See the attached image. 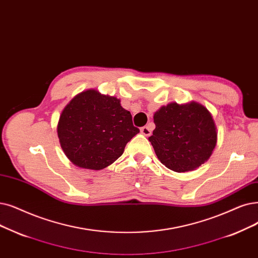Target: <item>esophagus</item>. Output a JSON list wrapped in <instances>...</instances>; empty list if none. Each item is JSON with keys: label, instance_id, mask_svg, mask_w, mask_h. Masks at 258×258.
Returning <instances> with one entry per match:
<instances>
[{"label": "esophagus", "instance_id": "1", "mask_svg": "<svg viewBox=\"0 0 258 258\" xmlns=\"http://www.w3.org/2000/svg\"><path fill=\"white\" fill-rule=\"evenodd\" d=\"M140 132H141L142 135H144V136H150L151 134H152V130L150 128V126H143V127H141Z\"/></svg>", "mask_w": 258, "mask_h": 258}]
</instances>
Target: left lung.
Returning a JSON list of instances; mask_svg holds the SVG:
<instances>
[{"mask_svg": "<svg viewBox=\"0 0 258 258\" xmlns=\"http://www.w3.org/2000/svg\"><path fill=\"white\" fill-rule=\"evenodd\" d=\"M156 128L149 137L158 159L177 173L204 164L217 143V127L203 104L172 102L154 114Z\"/></svg>", "mask_w": 258, "mask_h": 258, "instance_id": "1", "label": "left lung"}]
</instances>
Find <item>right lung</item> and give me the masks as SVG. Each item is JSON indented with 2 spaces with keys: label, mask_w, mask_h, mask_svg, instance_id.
<instances>
[{
  "label": "right lung",
  "mask_w": 258,
  "mask_h": 258,
  "mask_svg": "<svg viewBox=\"0 0 258 258\" xmlns=\"http://www.w3.org/2000/svg\"><path fill=\"white\" fill-rule=\"evenodd\" d=\"M58 137L75 165L99 171L115 162L139 133L116 97L87 89L75 96L59 118Z\"/></svg>",
  "instance_id": "1"
}]
</instances>
